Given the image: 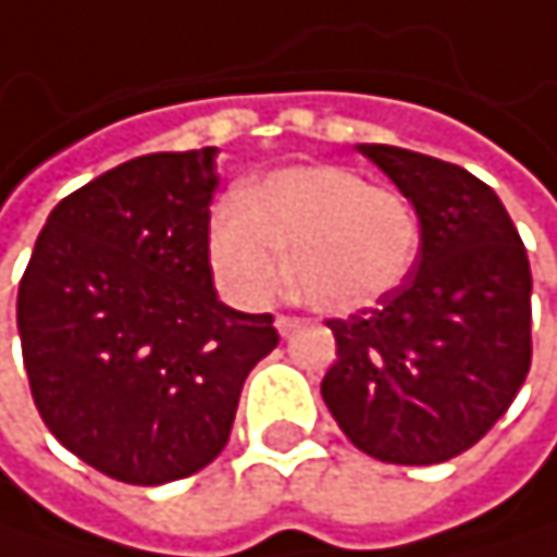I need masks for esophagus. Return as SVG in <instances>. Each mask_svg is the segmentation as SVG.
<instances>
[{
	"mask_svg": "<svg viewBox=\"0 0 557 557\" xmlns=\"http://www.w3.org/2000/svg\"><path fill=\"white\" fill-rule=\"evenodd\" d=\"M300 323L304 320H297V317H276L273 320V326H276V333H281V336H290L294 330H300Z\"/></svg>",
	"mask_w": 557,
	"mask_h": 557,
	"instance_id": "1",
	"label": "esophagus"
}]
</instances>
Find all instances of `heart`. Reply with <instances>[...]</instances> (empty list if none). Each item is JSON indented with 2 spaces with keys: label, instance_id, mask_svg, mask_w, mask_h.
Segmentation results:
<instances>
[{
  "label": "heart",
  "instance_id": "obj_1",
  "mask_svg": "<svg viewBox=\"0 0 557 557\" xmlns=\"http://www.w3.org/2000/svg\"><path fill=\"white\" fill-rule=\"evenodd\" d=\"M323 313H360L386 300L419 250V218L403 194L339 164H297L218 205L208 257L218 284L263 307L287 284Z\"/></svg>",
  "mask_w": 557,
  "mask_h": 557
}]
</instances>
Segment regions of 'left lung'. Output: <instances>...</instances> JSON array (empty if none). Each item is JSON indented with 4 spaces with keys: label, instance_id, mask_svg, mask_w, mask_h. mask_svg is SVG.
Returning <instances> with one entry per match:
<instances>
[{
    "label": "left lung",
    "instance_id": "obj_1",
    "mask_svg": "<svg viewBox=\"0 0 557 557\" xmlns=\"http://www.w3.org/2000/svg\"><path fill=\"white\" fill-rule=\"evenodd\" d=\"M416 208L412 273L373 310L330 320L336 360L320 383L346 440L393 466L472 449L532 367V270L495 190L459 164L356 145Z\"/></svg>",
    "mask_w": 557,
    "mask_h": 557
}]
</instances>
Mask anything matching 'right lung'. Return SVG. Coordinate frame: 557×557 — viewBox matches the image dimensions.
<instances>
[{
  "instance_id": "right-lung-1",
  "label": "right lung",
  "mask_w": 557,
  "mask_h": 557,
  "mask_svg": "<svg viewBox=\"0 0 557 557\" xmlns=\"http://www.w3.org/2000/svg\"><path fill=\"white\" fill-rule=\"evenodd\" d=\"M218 148L125 161L55 205L18 284L35 409L91 469L164 485L211 466L270 313L218 300L208 257Z\"/></svg>"
}]
</instances>
